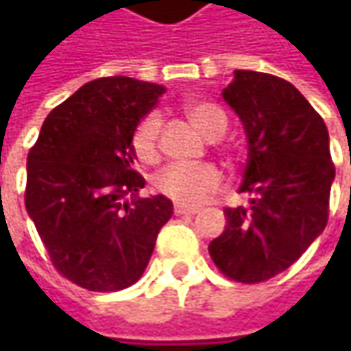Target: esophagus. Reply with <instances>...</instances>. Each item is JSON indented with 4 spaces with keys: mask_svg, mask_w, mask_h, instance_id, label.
I'll use <instances>...</instances> for the list:
<instances>
[{
    "mask_svg": "<svg viewBox=\"0 0 351 351\" xmlns=\"http://www.w3.org/2000/svg\"><path fill=\"white\" fill-rule=\"evenodd\" d=\"M197 210H199V209H195V207H185V205H176V207H173V215H178V217H180V215H195Z\"/></svg>",
    "mask_w": 351,
    "mask_h": 351,
    "instance_id": "esophagus-1",
    "label": "esophagus"
}]
</instances>
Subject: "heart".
<instances>
[{
  "mask_svg": "<svg viewBox=\"0 0 351 351\" xmlns=\"http://www.w3.org/2000/svg\"><path fill=\"white\" fill-rule=\"evenodd\" d=\"M183 113L189 123L207 138H219L226 128V117L223 109L209 101H189L183 105ZM160 115L146 113L132 130L130 144L132 152L142 164H154L160 154ZM223 173L213 164L197 166H168L158 171L154 178V187L158 193L166 195L182 205H201L210 195L221 191Z\"/></svg>",
  "mask_w": 351,
  "mask_h": 351,
  "instance_id": "1",
  "label": "heart"
}]
</instances>
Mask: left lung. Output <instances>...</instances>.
Wrapping results in <instances>:
<instances>
[{"label":"left lung","mask_w":351,"mask_h":351,"mask_svg":"<svg viewBox=\"0 0 351 351\" xmlns=\"http://www.w3.org/2000/svg\"><path fill=\"white\" fill-rule=\"evenodd\" d=\"M248 138L240 193L248 207H226V226L209 244L219 271L262 283L285 271L328 223L336 168L328 130L301 91L277 75L234 70L223 91Z\"/></svg>","instance_id":"1"}]
</instances>
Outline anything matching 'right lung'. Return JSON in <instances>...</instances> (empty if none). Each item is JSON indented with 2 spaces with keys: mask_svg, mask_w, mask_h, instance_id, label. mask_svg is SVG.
<instances>
[{
  "mask_svg": "<svg viewBox=\"0 0 351 351\" xmlns=\"http://www.w3.org/2000/svg\"><path fill=\"white\" fill-rule=\"evenodd\" d=\"M162 93L125 75L88 82L50 111L29 150L27 213L52 265L84 289L136 283L171 219L168 197H136L144 178L132 169L130 144Z\"/></svg>",
  "mask_w": 351,
  "mask_h": 351,
  "instance_id": "1",
  "label": "right lung"
}]
</instances>
